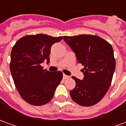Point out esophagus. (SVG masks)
Wrapping results in <instances>:
<instances>
[{
    "instance_id": "1",
    "label": "esophagus",
    "mask_w": 126,
    "mask_h": 126,
    "mask_svg": "<svg viewBox=\"0 0 126 126\" xmlns=\"http://www.w3.org/2000/svg\"><path fill=\"white\" fill-rule=\"evenodd\" d=\"M69 78V77L68 76H66V75H65V74L63 75V79H67V78Z\"/></svg>"
}]
</instances>
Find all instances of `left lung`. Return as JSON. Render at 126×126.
I'll return each instance as SVG.
<instances>
[{
	"label": "left lung",
	"instance_id": "obj_1",
	"mask_svg": "<svg viewBox=\"0 0 126 126\" xmlns=\"http://www.w3.org/2000/svg\"><path fill=\"white\" fill-rule=\"evenodd\" d=\"M76 55L82 69L83 80L73 76L76 86L70 90L75 103L84 107L96 105L107 93L115 68V59L111 44L96 35L81 34L63 36Z\"/></svg>",
	"mask_w": 126,
	"mask_h": 126
}]
</instances>
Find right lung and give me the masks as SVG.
<instances>
[{
	"label": "right lung",
	"mask_w": 126,
	"mask_h": 126,
	"mask_svg": "<svg viewBox=\"0 0 126 126\" xmlns=\"http://www.w3.org/2000/svg\"><path fill=\"white\" fill-rule=\"evenodd\" d=\"M62 39L42 33L27 35L13 47L9 67L13 82L22 98L32 105L49 103L63 79L61 71L50 72L40 65L49 63L51 46Z\"/></svg>",
	"instance_id": "add662e5"
}]
</instances>
